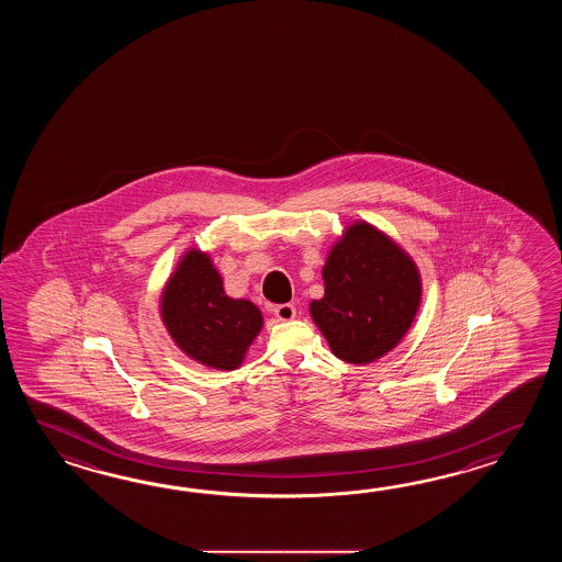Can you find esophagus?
<instances>
[{
	"mask_svg": "<svg viewBox=\"0 0 562 562\" xmlns=\"http://www.w3.org/2000/svg\"><path fill=\"white\" fill-rule=\"evenodd\" d=\"M273 313H276V317L279 322H291V319L297 315V311H295V307H293L291 303L276 305V307H273Z\"/></svg>",
	"mask_w": 562,
	"mask_h": 562,
	"instance_id": "1",
	"label": "esophagus"
}]
</instances>
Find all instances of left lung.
<instances>
[{
	"label": "left lung",
	"instance_id": "8db88e82",
	"mask_svg": "<svg viewBox=\"0 0 562 562\" xmlns=\"http://www.w3.org/2000/svg\"><path fill=\"white\" fill-rule=\"evenodd\" d=\"M325 293L310 313L335 356L366 366L390 353L422 303L418 265L366 221L347 225L322 269Z\"/></svg>",
	"mask_w": 562,
	"mask_h": 562
}]
</instances>
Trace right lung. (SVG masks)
<instances>
[{"label": "right lung", "instance_id": "1", "mask_svg": "<svg viewBox=\"0 0 562 562\" xmlns=\"http://www.w3.org/2000/svg\"><path fill=\"white\" fill-rule=\"evenodd\" d=\"M160 319L184 356L211 370H237L263 315L249 299L228 297L209 252L187 249L160 293Z\"/></svg>", "mask_w": 562, "mask_h": 562}]
</instances>
